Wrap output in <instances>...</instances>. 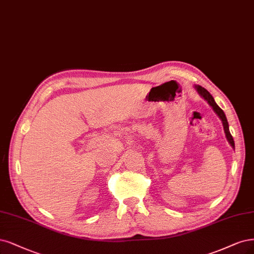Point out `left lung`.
<instances>
[{"label":"left lung","mask_w":254,"mask_h":254,"mask_svg":"<svg viewBox=\"0 0 254 254\" xmlns=\"http://www.w3.org/2000/svg\"><path fill=\"white\" fill-rule=\"evenodd\" d=\"M195 88H196V90H197V92L202 95V97L208 102V104L210 105V106L213 108V110L215 111V113L216 115L220 117V119L222 120V122H223V125H224V130H225V133H226V136H227V139H228L229 141V143L231 144V146L234 148V141H233V137H232V135H231V133H230V131H229V125H228V122H227V118H226V116H225V113H224V111L217 106V104L215 103V101H214V99L212 98V95L209 93L204 87H202V86H195Z\"/></svg>","instance_id":"obj_1"}]
</instances>
